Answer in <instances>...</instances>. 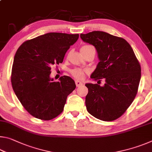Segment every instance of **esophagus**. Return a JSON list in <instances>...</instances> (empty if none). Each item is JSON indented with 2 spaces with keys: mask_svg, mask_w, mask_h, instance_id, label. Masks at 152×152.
<instances>
[{
  "mask_svg": "<svg viewBox=\"0 0 152 152\" xmlns=\"http://www.w3.org/2000/svg\"><path fill=\"white\" fill-rule=\"evenodd\" d=\"M75 84H76V86L77 87H79V86H80L82 85V82H80L79 80H76V81H75Z\"/></svg>",
  "mask_w": 152,
  "mask_h": 152,
  "instance_id": "1",
  "label": "esophagus"
}]
</instances>
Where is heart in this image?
<instances>
[{
	"instance_id": "b5f03b06",
	"label": "heart",
	"mask_w": 152,
	"mask_h": 152,
	"mask_svg": "<svg viewBox=\"0 0 152 152\" xmlns=\"http://www.w3.org/2000/svg\"><path fill=\"white\" fill-rule=\"evenodd\" d=\"M90 48H94V47L91 45H84L81 48L80 50H86ZM70 72L71 75L74 78L78 80H82L84 78V76H85L87 71L86 70H83V69L76 68L71 70Z\"/></svg>"
}]
</instances>
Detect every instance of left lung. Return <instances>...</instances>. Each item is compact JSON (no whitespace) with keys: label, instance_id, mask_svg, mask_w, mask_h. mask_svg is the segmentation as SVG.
Masks as SVG:
<instances>
[{"label":"left lung","instance_id":"left-lung-1","mask_svg":"<svg viewBox=\"0 0 152 152\" xmlns=\"http://www.w3.org/2000/svg\"><path fill=\"white\" fill-rule=\"evenodd\" d=\"M84 42L96 49L100 61L91 78L105 84H86V109L98 119L111 121L119 118L130 106L137 93L141 66L127 41L103 31L80 34Z\"/></svg>","mask_w":152,"mask_h":152}]
</instances>
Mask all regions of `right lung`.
Returning a JSON list of instances; mask_svg holds the SVG:
<instances>
[{
	"mask_svg": "<svg viewBox=\"0 0 152 152\" xmlns=\"http://www.w3.org/2000/svg\"><path fill=\"white\" fill-rule=\"evenodd\" d=\"M78 37V34L49 33L25 41L18 48L12 67V86L33 117L49 121L62 113L76 84L67 76L53 82L50 77L51 66L63 62L66 51Z\"/></svg>",
	"mask_w": 152,
	"mask_h": 152,
	"instance_id": "1",
	"label": "right lung"
}]
</instances>
